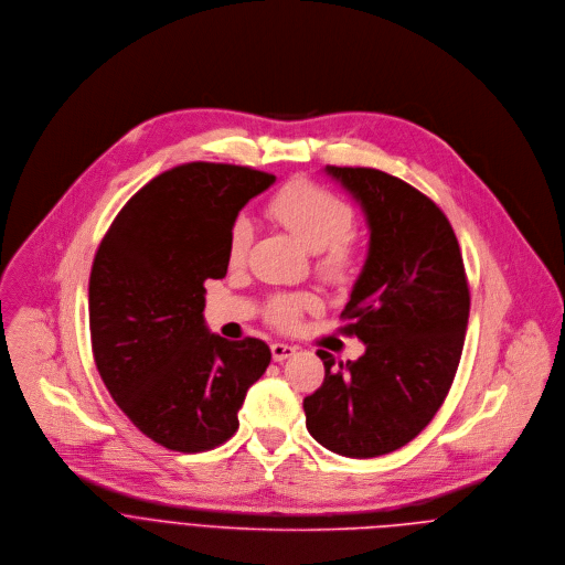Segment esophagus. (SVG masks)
<instances>
[{
    "label": "esophagus",
    "instance_id": "esophagus-1",
    "mask_svg": "<svg viewBox=\"0 0 565 565\" xmlns=\"http://www.w3.org/2000/svg\"><path fill=\"white\" fill-rule=\"evenodd\" d=\"M294 354H296V348H291V345H287V343H274V345H271V356H274L276 363H282V361L291 359Z\"/></svg>",
    "mask_w": 565,
    "mask_h": 565
}]
</instances>
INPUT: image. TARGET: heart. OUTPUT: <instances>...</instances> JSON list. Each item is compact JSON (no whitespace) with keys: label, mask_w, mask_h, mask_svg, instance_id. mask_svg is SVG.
Instances as JSON below:
<instances>
[{"label":"heart","mask_w":565,"mask_h":565,"mask_svg":"<svg viewBox=\"0 0 565 565\" xmlns=\"http://www.w3.org/2000/svg\"><path fill=\"white\" fill-rule=\"evenodd\" d=\"M265 213L309 252H318L316 269L322 278L331 282H348L356 274L361 254L350 236L356 213L343 198L333 195L316 182L294 180L269 198ZM249 247L252 224L247 217H236L227 241L230 263H245ZM316 305V298L307 294L276 296L267 307V318L280 329H291L298 324L300 316Z\"/></svg>","instance_id":"1"}]
</instances>
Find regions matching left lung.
Here are the masks:
<instances>
[{"mask_svg": "<svg viewBox=\"0 0 565 565\" xmlns=\"http://www.w3.org/2000/svg\"><path fill=\"white\" fill-rule=\"evenodd\" d=\"M363 206L370 254L341 313L367 345L302 401L309 434L335 455L372 459L418 436L452 387L470 287L452 224L418 189L379 169L327 167Z\"/></svg>", "mask_w": 565, "mask_h": 565, "instance_id": "1", "label": "left lung"}]
</instances>
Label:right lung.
I'll list each match as a JSON object with an SVG mask.
<instances>
[{
  "label": "right lung",
  "instance_id": "add662e5",
  "mask_svg": "<svg viewBox=\"0 0 565 565\" xmlns=\"http://www.w3.org/2000/svg\"><path fill=\"white\" fill-rule=\"evenodd\" d=\"M276 175L189 162L145 184L110 222L88 280L97 372L118 407L158 445L206 452L238 429L247 390L271 352L204 324V280L224 278L238 211Z\"/></svg>",
  "mask_w": 565,
  "mask_h": 565
}]
</instances>
